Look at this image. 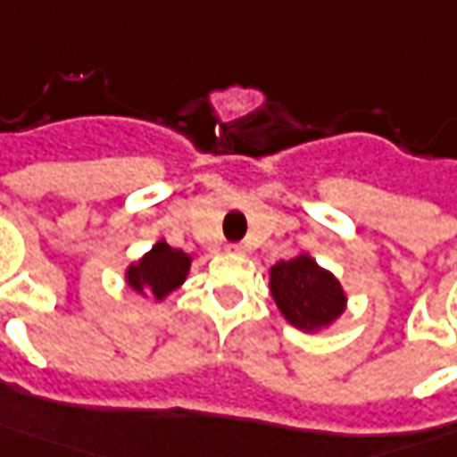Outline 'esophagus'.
Masks as SVG:
<instances>
[{"label":"esophagus","mask_w":457,"mask_h":457,"mask_svg":"<svg viewBox=\"0 0 457 457\" xmlns=\"http://www.w3.org/2000/svg\"><path fill=\"white\" fill-rule=\"evenodd\" d=\"M229 253H235V255H243L245 253V245H240V243H232V245H228Z\"/></svg>","instance_id":"34e87169"}]
</instances>
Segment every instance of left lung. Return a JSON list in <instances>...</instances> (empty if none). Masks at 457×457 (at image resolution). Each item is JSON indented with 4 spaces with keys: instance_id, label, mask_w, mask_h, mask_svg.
I'll return each instance as SVG.
<instances>
[{
    "instance_id": "8db88e82",
    "label": "left lung",
    "mask_w": 457,
    "mask_h": 457,
    "mask_svg": "<svg viewBox=\"0 0 457 457\" xmlns=\"http://www.w3.org/2000/svg\"><path fill=\"white\" fill-rule=\"evenodd\" d=\"M270 296L288 325L302 332L329 328L343 312L347 296L340 281L320 266L309 253L270 266Z\"/></svg>"
}]
</instances>
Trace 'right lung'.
I'll return each mask as SVG.
<instances>
[{
	"mask_svg": "<svg viewBox=\"0 0 457 457\" xmlns=\"http://www.w3.org/2000/svg\"><path fill=\"white\" fill-rule=\"evenodd\" d=\"M191 255H187L184 250L170 248L166 240H158L137 263H129L125 278L132 291L137 294L150 291L155 302H163L170 291H176L187 281Z\"/></svg>",
	"mask_w": 457,
	"mask_h": 457,
	"instance_id": "1",
	"label": "right lung"
}]
</instances>
